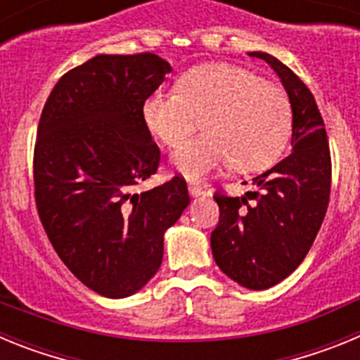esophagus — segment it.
Returning <instances> with one entry per match:
<instances>
[{"mask_svg":"<svg viewBox=\"0 0 360 360\" xmlns=\"http://www.w3.org/2000/svg\"><path fill=\"white\" fill-rule=\"evenodd\" d=\"M187 189H189V195L191 196H203L205 195V189H203L202 186H198V184H189V186H187Z\"/></svg>","mask_w":360,"mask_h":360,"instance_id":"1","label":"esophagus"}]
</instances>
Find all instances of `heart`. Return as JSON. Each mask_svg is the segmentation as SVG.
Here are the masks:
<instances>
[{
    "instance_id": "heart-1",
    "label": "heart",
    "mask_w": 360,
    "mask_h": 360,
    "mask_svg": "<svg viewBox=\"0 0 360 360\" xmlns=\"http://www.w3.org/2000/svg\"><path fill=\"white\" fill-rule=\"evenodd\" d=\"M149 135L167 148L198 128L207 131L174 151L173 164L187 178H203L231 162L236 171H257L279 157L290 139L287 94L249 70L207 65L178 79L176 90H155L141 108Z\"/></svg>"
}]
</instances>
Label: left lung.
Here are the masks:
<instances>
[{
    "label": "left lung",
    "mask_w": 360,
    "mask_h": 360,
    "mask_svg": "<svg viewBox=\"0 0 360 360\" xmlns=\"http://www.w3.org/2000/svg\"><path fill=\"white\" fill-rule=\"evenodd\" d=\"M292 106V153L254 178L245 196L216 193L219 221L211 234L216 265L232 281L265 290L294 272L310 250L330 200L332 160L323 117L301 79L265 52Z\"/></svg>",
    "instance_id": "left-lung-1"
}]
</instances>
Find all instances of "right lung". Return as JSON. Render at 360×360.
Here are the masks:
<instances>
[{"instance_id":"1","label":"right lung","mask_w":360,"mask_h":360,"mask_svg":"<svg viewBox=\"0 0 360 360\" xmlns=\"http://www.w3.org/2000/svg\"><path fill=\"white\" fill-rule=\"evenodd\" d=\"M169 72L155 53H101L66 72L41 113L34 149L41 224L70 272L104 297H128L157 274L164 232L189 205L180 176L133 191L160 162L141 108Z\"/></svg>"}]
</instances>
